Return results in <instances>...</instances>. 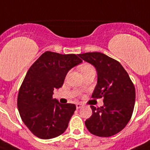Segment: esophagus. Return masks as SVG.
Returning <instances> with one entry per match:
<instances>
[{"label":"esophagus","instance_id":"34e87169","mask_svg":"<svg viewBox=\"0 0 150 150\" xmlns=\"http://www.w3.org/2000/svg\"><path fill=\"white\" fill-rule=\"evenodd\" d=\"M82 107V105L81 104V103H77V104H76V108H77V109H79V108H81Z\"/></svg>","mask_w":150,"mask_h":150}]
</instances>
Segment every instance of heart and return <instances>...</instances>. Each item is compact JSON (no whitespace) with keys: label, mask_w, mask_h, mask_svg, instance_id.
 <instances>
[{"label":"heart","mask_w":150,"mask_h":150,"mask_svg":"<svg viewBox=\"0 0 150 150\" xmlns=\"http://www.w3.org/2000/svg\"><path fill=\"white\" fill-rule=\"evenodd\" d=\"M90 70H95L94 68L91 64H84L81 67V71H82V72H85V71H88Z\"/></svg>","instance_id":"b5f03b06"}]
</instances>
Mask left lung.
<instances>
[{"instance_id": "obj_1", "label": "left lung", "mask_w": 150, "mask_h": 150, "mask_svg": "<svg viewBox=\"0 0 150 150\" xmlns=\"http://www.w3.org/2000/svg\"><path fill=\"white\" fill-rule=\"evenodd\" d=\"M97 71V84L93 98H103V106H91L93 114L85 121L93 135L110 137L123 129L132 115L135 89L128 72L121 64L100 52L79 54Z\"/></svg>"}]
</instances>
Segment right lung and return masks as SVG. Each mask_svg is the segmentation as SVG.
<instances>
[{
    "instance_id": "right-lung-1",
    "label": "right lung",
    "mask_w": 150,
    "mask_h": 150,
    "mask_svg": "<svg viewBox=\"0 0 150 150\" xmlns=\"http://www.w3.org/2000/svg\"><path fill=\"white\" fill-rule=\"evenodd\" d=\"M75 54L43 53L29 68L18 95L22 121L34 135L50 139L63 134L76 107L53 99L55 89L63 86L68 71L82 63Z\"/></svg>"
}]
</instances>
